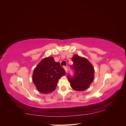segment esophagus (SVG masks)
I'll return each mask as SVG.
<instances>
[{
    "label": "esophagus",
    "mask_w": 126,
    "mask_h": 126,
    "mask_svg": "<svg viewBox=\"0 0 126 126\" xmlns=\"http://www.w3.org/2000/svg\"><path fill=\"white\" fill-rule=\"evenodd\" d=\"M63 68L64 69V70H65L66 72H67V71H68V68H67V67H66V66H63Z\"/></svg>",
    "instance_id": "1"
}]
</instances>
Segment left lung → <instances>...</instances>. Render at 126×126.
<instances>
[{
	"mask_svg": "<svg viewBox=\"0 0 126 126\" xmlns=\"http://www.w3.org/2000/svg\"><path fill=\"white\" fill-rule=\"evenodd\" d=\"M73 63L70 68L74 75H67L70 86L75 90L87 89L94 80V68L88 59L75 55L71 59Z\"/></svg>",
	"mask_w": 126,
	"mask_h": 126,
	"instance_id": "left-lung-1",
	"label": "left lung"
}]
</instances>
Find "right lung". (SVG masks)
Returning <instances> with one entry per match:
<instances>
[{
    "label": "right lung",
    "mask_w": 126,
    "mask_h": 126,
    "mask_svg": "<svg viewBox=\"0 0 126 126\" xmlns=\"http://www.w3.org/2000/svg\"><path fill=\"white\" fill-rule=\"evenodd\" d=\"M66 75V71L53 57L42 60L33 70L32 81L39 92L48 94L55 90L58 80Z\"/></svg>",
    "instance_id": "add662e5"
}]
</instances>
